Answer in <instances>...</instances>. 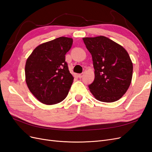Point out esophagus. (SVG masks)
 <instances>
[{
    "mask_svg": "<svg viewBox=\"0 0 152 152\" xmlns=\"http://www.w3.org/2000/svg\"><path fill=\"white\" fill-rule=\"evenodd\" d=\"M83 75H84V73H80V74L78 75V77H79V78H80V79H81V78L83 77Z\"/></svg>",
    "mask_w": 152,
    "mask_h": 152,
    "instance_id": "esophagus-1",
    "label": "esophagus"
}]
</instances>
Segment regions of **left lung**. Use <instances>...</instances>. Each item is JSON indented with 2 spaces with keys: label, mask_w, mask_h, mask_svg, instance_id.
Listing matches in <instances>:
<instances>
[{
  "label": "left lung",
  "mask_w": 152,
  "mask_h": 152,
  "mask_svg": "<svg viewBox=\"0 0 152 152\" xmlns=\"http://www.w3.org/2000/svg\"><path fill=\"white\" fill-rule=\"evenodd\" d=\"M92 55L94 80L89 91L98 101L112 103L121 99L131 83L133 65L127 50L104 36L84 37Z\"/></svg>",
  "instance_id": "obj_1"
}]
</instances>
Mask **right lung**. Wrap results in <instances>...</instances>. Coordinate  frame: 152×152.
<instances>
[{
  "mask_svg": "<svg viewBox=\"0 0 152 152\" xmlns=\"http://www.w3.org/2000/svg\"><path fill=\"white\" fill-rule=\"evenodd\" d=\"M72 38L61 37L41 44L33 50L25 64V81L30 91L47 105L61 102L73 81L65 54L70 49Z\"/></svg>",
  "mask_w": 152,
  "mask_h": 152,
  "instance_id": "add662e5",
  "label": "right lung"
}]
</instances>
